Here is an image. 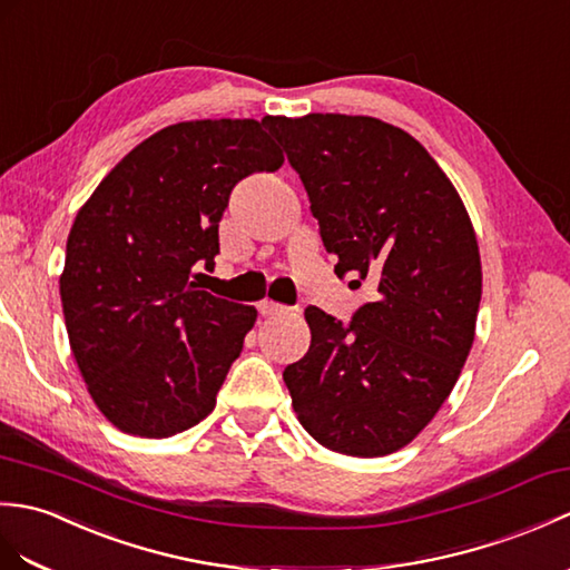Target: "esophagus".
<instances>
[{
  "instance_id": "obj_1",
  "label": "esophagus",
  "mask_w": 570,
  "mask_h": 570,
  "mask_svg": "<svg viewBox=\"0 0 570 570\" xmlns=\"http://www.w3.org/2000/svg\"><path fill=\"white\" fill-rule=\"evenodd\" d=\"M257 308L262 315H282V313L291 311L288 306H282V303H274V301H262Z\"/></svg>"
}]
</instances>
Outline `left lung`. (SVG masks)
<instances>
[{
	"mask_svg": "<svg viewBox=\"0 0 570 570\" xmlns=\"http://www.w3.org/2000/svg\"><path fill=\"white\" fill-rule=\"evenodd\" d=\"M308 191L335 274L374 301L342 323L308 306L311 347L284 368L301 425L347 456L413 442L452 393L475 335L481 255L430 153L372 116H267Z\"/></svg>",
	"mask_w": 570,
	"mask_h": 570,
	"instance_id": "obj_1",
	"label": "left lung"
}]
</instances>
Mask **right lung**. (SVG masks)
<instances>
[{
	"instance_id": "add662e5",
	"label": "right lung",
	"mask_w": 570,
	"mask_h": 570,
	"mask_svg": "<svg viewBox=\"0 0 570 570\" xmlns=\"http://www.w3.org/2000/svg\"><path fill=\"white\" fill-rule=\"evenodd\" d=\"M282 163L253 118L184 121L130 150L79 208L65 327L89 395L121 432L163 440L214 410L257 311L191 276L214 267L235 184Z\"/></svg>"
}]
</instances>
